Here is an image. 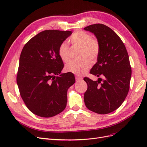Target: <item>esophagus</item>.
Instances as JSON below:
<instances>
[{
  "label": "esophagus",
  "mask_w": 147,
  "mask_h": 147,
  "mask_svg": "<svg viewBox=\"0 0 147 147\" xmlns=\"http://www.w3.org/2000/svg\"><path fill=\"white\" fill-rule=\"evenodd\" d=\"M76 81H81V80H82V78L80 77V76H76Z\"/></svg>",
  "instance_id": "esophagus-1"
}]
</instances>
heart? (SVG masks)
Returning <instances> with one entry per match:
<instances>
[{
  "label": "heart",
  "mask_w": 147,
  "mask_h": 147,
  "mask_svg": "<svg viewBox=\"0 0 147 147\" xmlns=\"http://www.w3.org/2000/svg\"><path fill=\"white\" fill-rule=\"evenodd\" d=\"M74 45L81 47L80 61H71L65 65L67 71L76 75L85 73L91 66V62L88 59L94 61L97 58L100 53L98 41L92 38V36L84 31H77L70 38ZM58 54L63 62H67L69 59V47L66 41L63 42L59 47Z\"/></svg>",
  "instance_id": "1"
}]
</instances>
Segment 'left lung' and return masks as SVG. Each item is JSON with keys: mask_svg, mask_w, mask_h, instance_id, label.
<instances>
[{"mask_svg": "<svg viewBox=\"0 0 147 147\" xmlns=\"http://www.w3.org/2000/svg\"><path fill=\"white\" fill-rule=\"evenodd\" d=\"M84 29L93 33L100 44L97 62L90 73L104 79H84L88 85L85 104L94 112L107 114L117 109L129 92L131 76L129 55L119 36L106 25L94 24Z\"/></svg>", "mask_w": 147, "mask_h": 147, "instance_id": "obj_1", "label": "left lung"}]
</instances>
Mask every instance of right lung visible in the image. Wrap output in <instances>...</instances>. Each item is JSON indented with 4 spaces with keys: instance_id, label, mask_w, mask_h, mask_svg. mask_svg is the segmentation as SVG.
I'll return each instance as SVG.
<instances>
[{
    "instance_id": "obj_1",
    "label": "right lung",
    "mask_w": 147,
    "mask_h": 147,
    "mask_svg": "<svg viewBox=\"0 0 147 147\" xmlns=\"http://www.w3.org/2000/svg\"><path fill=\"white\" fill-rule=\"evenodd\" d=\"M71 34L69 30H44L23 48L17 83L25 105L38 116L52 117L66 107L68 89L75 78L72 73H61L63 63L58 49Z\"/></svg>"
}]
</instances>
